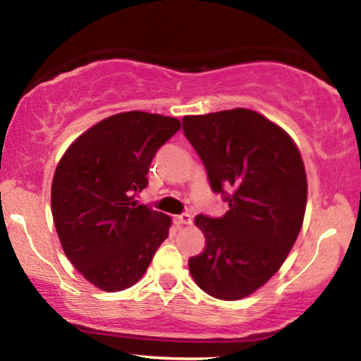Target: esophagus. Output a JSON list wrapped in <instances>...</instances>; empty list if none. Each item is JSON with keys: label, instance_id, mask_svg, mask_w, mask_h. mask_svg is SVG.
<instances>
[{"label": "esophagus", "instance_id": "34e87169", "mask_svg": "<svg viewBox=\"0 0 361 361\" xmlns=\"http://www.w3.org/2000/svg\"><path fill=\"white\" fill-rule=\"evenodd\" d=\"M175 223H176L178 226H181V224H191V223H193V218H191V214H188V213L178 214V216H175Z\"/></svg>", "mask_w": 361, "mask_h": 361}]
</instances>
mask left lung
Wrapping results in <instances>:
<instances>
[{
	"instance_id": "1",
	"label": "left lung",
	"mask_w": 361,
	"mask_h": 361,
	"mask_svg": "<svg viewBox=\"0 0 361 361\" xmlns=\"http://www.w3.org/2000/svg\"><path fill=\"white\" fill-rule=\"evenodd\" d=\"M183 132L229 209L198 214L204 251L190 257L195 282L221 300L251 295L281 269L307 204V176L289 133L249 109L186 115Z\"/></svg>"
}]
</instances>
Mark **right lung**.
<instances>
[{"label":"right lung","mask_w":361,"mask_h":361,"mask_svg":"<svg viewBox=\"0 0 361 361\" xmlns=\"http://www.w3.org/2000/svg\"><path fill=\"white\" fill-rule=\"evenodd\" d=\"M181 128L158 114L122 112L84 132L62 155L51 208L66 256L90 284L105 292L137 284L160 244L170 216L138 204L150 163Z\"/></svg>","instance_id":"1"}]
</instances>
